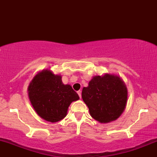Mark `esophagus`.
I'll list each match as a JSON object with an SVG mask.
<instances>
[{"label": "esophagus", "mask_w": 157, "mask_h": 157, "mask_svg": "<svg viewBox=\"0 0 157 157\" xmlns=\"http://www.w3.org/2000/svg\"><path fill=\"white\" fill-rule=\"evenodd\" d=\"M77 94H78V95L79 96V97H81V91H80V90H79V91H77Z\"/></svg>", "instance_id": "1"}]
</instances>
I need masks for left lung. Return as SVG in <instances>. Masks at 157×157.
Segmentation results:
<instances>
[{
    "label": "left lung",
    "instance_id": "left-lung-1",
    "mask_svg": "<svg viewBox=\"0 0 157 157\" xmlns=\"http://www.w3.org/2000/svg\"><path fill=\"white\" fill-rule=\"evenodd\" d=\"M82 99L92 118L100 123L115 121L124 112L128 98L124 81L115 74L95 76L82 89Z\"/></svg>",
    "mask_w": 157,
    "mask_h": 157
}]
</instances>
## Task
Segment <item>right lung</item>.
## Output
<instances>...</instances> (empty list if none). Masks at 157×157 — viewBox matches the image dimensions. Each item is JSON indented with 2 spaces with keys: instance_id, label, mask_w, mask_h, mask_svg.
I'll list each match as a JSON object with an SVG mask.
<instances>
[{
  "instance_id": "1",
  "label": "right lung",
  "mask_w": 157,
  "mask_h": 157,
  "mask_svg": "<svg viewBox=\"0 0 157 157\" xmlns=\"http://www.w3.org/2000/svg\"><path fill=\"white\" fill-rule=\"evenodd\" d=\"M61 75L44 69L35 75L28 87V94L36 113L47 121H59L67 115L68 106L79 99L71 86L63 84Z\"/></svg>"
}]
</instances>
